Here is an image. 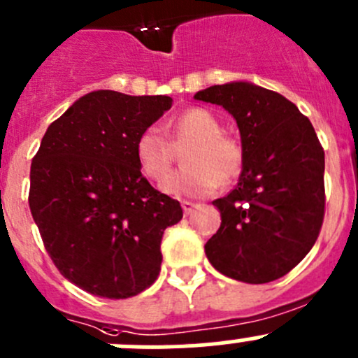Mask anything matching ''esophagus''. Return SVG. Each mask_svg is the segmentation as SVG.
<instances>
[{"instance_id":"34e87169","label":"esophagus","mask_w":358,"mask_h":358,"mask_svg":"<svg viewBox=\"0 0 358 358\" xmlns=\"http://www.w3.org/2000/svg\"><path fill=\"white\" fill-rule=\"evenodd\" d=\"M180 205H182V210H184V214H191V212H193V208L194 207H196V205H194L193 203V201H182V203H180Z\"/></svg>"}]
</instances>
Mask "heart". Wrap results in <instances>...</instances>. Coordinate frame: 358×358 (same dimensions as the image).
Masks as SVG:
<instances>
[{"mask_svg": "<svg viewBox=\"0 0 358 358\" xmlns=\"http://www.w3.org/2000/svg\"><path fill=\"white\" fill-rule=\"evenodd\" d=\"M176 146L191 143L184 151V171L172 176L164 189L176 196H201L238 178L243 165V150L238 139L222 132V125L210 111L189 108L171 125ZM136 158L141 172L153 182L169 178L174 164V150L157 127H148L136 141Z\"/></svg>", "mask_w": 358, "mask_h": 358, "instance_id": "b5f03b06", "label": "heart"}]
</instances>
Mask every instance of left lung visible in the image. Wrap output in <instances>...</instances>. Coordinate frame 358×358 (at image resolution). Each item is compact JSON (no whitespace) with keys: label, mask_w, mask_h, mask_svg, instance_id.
<instances>
[{"label":"left lung","mask_w":358,"mask_h":358,"mask_svg":"<svg viewBox=\"0 0 358 358\" xmlns=\"http://www.w3.org/2000/svg\"><path fill=\"white\" fill-rule=\"evenodd\" d=\"M194 99L222 106L238 125V184L212 203L221 226L205 243L212 266L245 284L284 277L315 245L325 214L324 148L296 104L268 88L235 81Z\"/></svg>","instance_id":"obj_1"}]
</instances>
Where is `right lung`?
Returning a JSON list of instances; mask_svg holds the SVG:
<instances>
[{
    "label": "right lung",
    "instance_id": "add662e5",
    "mask_svg": "<svg viewBox=\"0 0 358 358\" xmlns=\"http://www.w3.org/2000/svg\"><path fill=\"white\" fill-rule=\"evenodd\" d=\"M172 99L97 90L55 120L31 164L29 208L57 270L99 298L125 299L160 273L162 236L182 219L141 174L136 141Z\"/></svg>",
    "mask_w": 358,
    "mask_h": 358
}]
</instances>
